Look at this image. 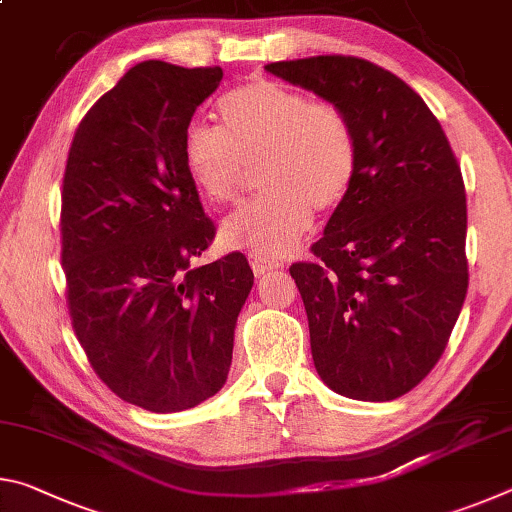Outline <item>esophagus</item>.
I'll return each instance as SVG.
<instances>
[{
  "label": "esophagus",
  "mask_w": 512,
  "mask_h": 512,
  "mask_svg": "<svg viewBox=\"0 0 512 512\" xmlns=\"http://www.w3.org/2000/svg\"><path fill=\"white\" fill-rule=\"evenodd\" d=\"M250 266H253L255 275H264L268 271H273V268L280 266V262H273V259H264V257H257V255H250Z\"/></svg>",
  "instance_id": "esophagus-1"
}]
</instances>
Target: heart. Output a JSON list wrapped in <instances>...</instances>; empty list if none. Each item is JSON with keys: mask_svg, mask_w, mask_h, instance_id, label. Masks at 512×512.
<instances>
[{"mask_svg": "<svg viewBox=\"0 0 512 512\" xmlns=\"http://www.w3.org/2000/svg\"><path fill=\"white\" fill-rule=\"evenodd\" d=\"M219 131L201 124L183 135L187 176L207 203L239 201L248 169H259L264 196L223 223L228 246L264 259L289 255L311 225L348 198L359 169V135L339 103L311 99L257 79L216 103Z\"/></svg>", "mask_w": 512, "mask_h": 512, "instance_id": "heart-1", "label": "heart"}]
</instances>
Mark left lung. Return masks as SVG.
<instances>
[{"instance_id":"1","label":"left lung","mask_w":512,"mask_h":512,"mask_svg":"<svg viewBox=\"0 0 512 512\" xmlns=\"http://www.w3.org/2000/svg\"><path fill=\"white\" fill-rule=\"evenodd\" d=\"M266 72L339 103L357 128L350 194L314 262L289 271L320 379L352 400H395L443 357L467 293L461 167L420 94L370 60L311 56Z\"/></svg>"}]
</instances>
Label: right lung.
<instances>
[{"label":"right lung","mask_w":512,"mask_h":512,"mask_svg":"<svg viewBox=\"0 0 512 512\" xmlns=\"http://www.w3.org/2000/svg\"><path fill=\"white\" fill-rule=\"evenodd\" d=\"M221 79L216 65L137 63L85 112L67 155L60 259L72 327L103 384L153 413L221 391L253 289L241 253L194 266L216 228L183 135Z\"/></svg>","instance_id":"obj_1"}]
</instances>
